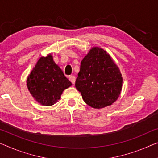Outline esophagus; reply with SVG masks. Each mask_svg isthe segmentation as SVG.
<instances>
[{"instance_id":"34e87169","label":"esophagus","mask_w":158,"mask_h":158,"mask_svg":"<svg viewBox=\"0 0 158 158\" xmlns=\"http://www.w3.org/2000/svg\"><path fill=\"white\" fill-rule=\"evenodd\" d=\"M69 80L70 81H71L72 82L73 85L75 84V82H76V77H75L74 76H71L69 77Z\"/></svg>"}]
</instances>
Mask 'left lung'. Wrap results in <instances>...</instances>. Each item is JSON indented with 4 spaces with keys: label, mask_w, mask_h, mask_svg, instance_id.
Returning a JSON list of instances; mask_svg holds the SVG:
<instances>
[{
    "label": "left lung",
    "mask_w": 158,
    "mask_h": 158,
    "mask_svg": "<svg viewBox=\"0 0 158 158\" xmlns=\"http://www.w3.org/2000/svg\"><path fill=\"white\" fill-rule=\"evenodd\" d=\"M122 75L111 56L100 47L91 48L82 60L76 87L87 105L102 109L111 105L122 89Z\"/></svg>",
    "instance_id": "left-lung-1"
}]
</instances>
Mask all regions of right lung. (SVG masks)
<instances>
[{"label":"right lung","instance_id":"right-lung-1","mask_svg":"<svg viewBox=\"0 0 158 158\" xmlns=\"http://www.w3.org/2000/svg\"><path fill=\"white\" fill-rule=\"evenodd\" d=\"M72 85L60 68L54 61L52 54L39 59L27 79L31 96L43 106H52L60 99L64 89Z\"/></svg>","mask_w":158,"mask_h":158}]
</instances>
